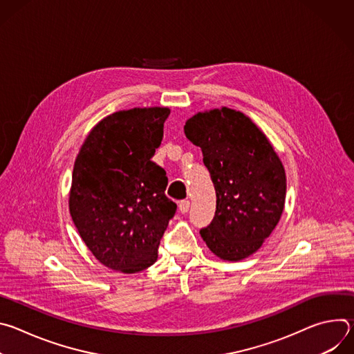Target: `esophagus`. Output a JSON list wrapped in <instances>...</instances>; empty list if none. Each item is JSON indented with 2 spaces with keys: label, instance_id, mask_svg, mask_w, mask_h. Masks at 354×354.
<instances>
[{
  "label": "esophagus",
  "instance_id": "obj_1",
  "mask_svg": "<svg viewBox=\"0 0 354 354\" xmlns=\"http://www.w3.org/2000/svg\"><path fill=\"white\" fill-rule=\"evenodd\" d=\"M189 207H190V201L189 200H182L180 203H179V212L180 213H187Z\"/></svg>",
  "mask_w": 354,
  "mask_h": 354
}]
</instances>
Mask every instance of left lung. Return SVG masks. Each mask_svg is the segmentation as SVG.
<instances>
[{
    "instance_id": "obj_1",
    "label": "left lung",
    "mask_w": 354,
    "mask_h": 354,
    "mask_svg": "<svg viewBox=\"0 0 354 354\" xmlns=\"http://www.w3.org/2000/svg\"><path fill=\"white\" fill-rule=\"evenodd\" d=\"M183 129L201 148L217 197L214 217L200 235L224 261L248 258L281 217L283 164L266 136L241 112L223 108L197 113Z\"/></svg>"
}]
</instances>
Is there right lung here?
<instances>
[{"instance_id": "1", "label": "right lung", "mask_w": 354, "mask_h": 354, "mask_svg": "<svg viewBox=\"0 0 354 354\" xmlns=\"http://www.w3.org/2000/svg\"><path fill=\"white\" fill-rule=\"evenodd\" d=\"M168 108H134L100 120L74 164L73 221L93 257L108 268L137 273L158 258L175 216L165 196L167 172L151 161L164 137Z\"/></svg>"}]
</instances>
